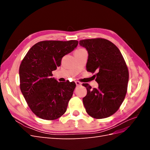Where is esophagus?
Segmentation results:
<instances>
[{"mask_svg": "<svg viewBox=\"0 0 150 150\" xmlns=\"http://www.w3.org/2000/svg\"><path fill=\"white\" fill-rule=\"evenodd\" d=\"M76 84L77 86H81V83H80L79 81H76Z\"/></svg>", "mask_w": 150, "mask_h": 150, "instance_id": "esophagus-1", "label": "esophagus"}]
</instances>
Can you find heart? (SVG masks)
I'll list each match as a JSON object with an SVG mask.
<instances>
[{
    "label": "heart",
    "instance_id": "obj_1",
    "mask_svg": "<svg viewBox=\"0 0 150 150\" xmlns=\"http://www.w3.org/2000/svg\"><path fill=\"white\" fill-rule=\"evenodd\" d=\"M83 49H78V50H83Z\"/></svg>",
    "mask_w": 150,
    "mask_h": 150
}]
</instances>
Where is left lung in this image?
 <instances>
[{"label": "left lung", "mask_w": 150, "mask_h": 150, "mask_svg": "<svg viewBox=\"0 0 150 150\" xmlns=\"http://www.w3.org/2000/svg\"><path fill=\"white\" fill-rule=\"evenodd\" d=\"M86 49L88 59L86 69L95 75L98 88L83 84L87 94L83 101L88 114L96 119L105 118L118 110L128 88L129 72L122 54L115 45L102 38L79 41Z\"/></svg>", "instance_id": "obj_1"}]
</instances>
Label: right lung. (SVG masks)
I'll return each mask as SVG.
<instances>
[{"label":"right lung","instance_id":"right-lung-1","mask_svg":"<svg viewBox=\"0 0 150 150\" xmlns=\"http://www.w3.org/2000/svg\"><path fill=\"white\" fill-rule=\"evenodd\" d=\"M78 41L44 40L34 44L19 67L20 88L29 107L39 117L54 120L65 113L76 88L74 82L59 83L52 71L61 66L63 56Z\"/></svg>","mask_w":150,"mask_h":150}]
</instances>
